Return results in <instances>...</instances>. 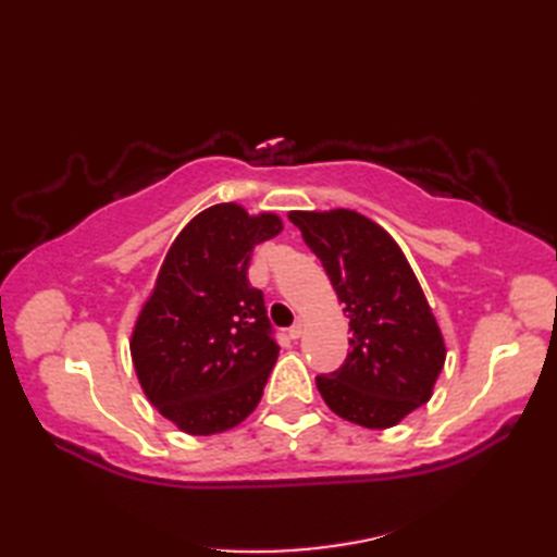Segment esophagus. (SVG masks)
<instances>
[{
    "instance_id": "obj_1",
    "label": "esophagus",
    "mask_w": 557,
    "mask_h": 557,
    "mask_svg": "<svg viewBox=\"0 0 557 557\" xmlns=\"http://www.w3.org/2000/svg\"><path fill=\"white\" fill-rule=\"evenodd\" d=\"M304 335V321H297L292 327H289V337L292 339H299Z\"/></svg>"
}]
</instances>
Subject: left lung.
Segmentation results:
<instances>
[{"mask_svg":"<svg viewBox=\"0 0 557 557\" xmlns=\"http://www.w3.org/2000/svg\"><path fill=\"white\" fill-rule=\"evenodd\" d=\"M289 220L321 258L349 318V354L318 393L337 417L389 429L431 399L445 342L397 242L357 210H294Z\"/></svg>","mask_w":557,"mask_h":557,"instance_id":"left-lung-1","label":"left lung"}]
</instances>
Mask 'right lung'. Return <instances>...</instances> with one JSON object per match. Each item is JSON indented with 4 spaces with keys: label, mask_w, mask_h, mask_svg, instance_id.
<instances>
[{
    "label": "right lung",
    "mask_w": 557,
    "mask_h": 557,
    "mask_svg": "<svg viewBox=\"0 0 557 557\" xmlns=\"http://www.w3.org/2000/svg\"><path fill=\"white\" fill-rule=\"evenodd\" d=\"M282 232L275 212L212 206L186 224L162 260L132 333V359L150 405L188 435L239 425L268 383L280 347L248 260Z\"/></svg>",
    "instance_id": "add662e5"
}]
</instances>
